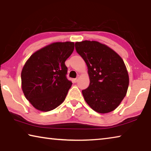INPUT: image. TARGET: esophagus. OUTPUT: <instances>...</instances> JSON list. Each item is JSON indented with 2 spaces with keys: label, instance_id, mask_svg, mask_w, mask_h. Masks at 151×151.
I'll use <instances>...</instances> for the list:
<instances>
[{
  "label": "esophagus",
  "instance_id": "obj_1",
  "mask_svg": "<svg viewBox=\"0 0 151 151\" xmlns=\"http://www.w3.org/2000/svg\"><path fill=\"white\" fill-rule=\"evenodd\" d=\"M77 81H78V78H77L73 79V82H74V83H77Z\"/></svg>",
  "mask_w": 151,
  "mask_h": 151
}]
</instances>
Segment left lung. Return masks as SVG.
I'll use <instances>...</instances> for the list:
<instances>
[{
    "label": "left lung",
    "mask_w": 151,
    "mask_h": 151,
    "mask_svg": "<svg viewBox=\"0 0 151 151\" xmlns=\"http://www.w3.org/2000/svg\"><path fill=\"white\" fill-rule=\"evenodd\" d=\"M75 49L88 67L90 84L82 91L94 111H114L126 96L129 78L124 61L111 48L97 41L75 43Z\"/></svg>",
    "instance_id": "8db88e82"
}]
</instances>
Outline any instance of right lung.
Wrapping results in <instances>:
<instances>
[{
  "instance_id": "right-lung-1",
  "label": "right lung",
  "mask_w": 151,
  "mask_h": 151,
  "mask_svg": "<svg viewBox=\"0 0 151 151\" xmlns=\"http://www.w3.org/2000/svg\"><path fill=\"white\" fill-rule=\"evenodd\" d=\"M75 43L55 42L32 54L21 73L22 89L26 99L39 111L55 109L65 101L72 82L66 78L65 61Z\"/></svg>"
}]
</instances>
